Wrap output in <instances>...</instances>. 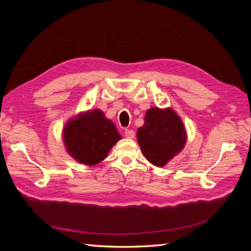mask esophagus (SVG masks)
I'll return each mask as SVG.
<instances>
[{"label": "esophagus", "instance_id": "1", "mask_svg": "<svg viewBox=\"0 0 251 251\" xmlns=\"http://www.w3.org/2000/svg\"><path fill=\"white\" fill-rule=\"evenodd\" d=\"M125 136L126 138H134L135 132L133 130H130V128H126V130L125 131Z\"/></svg>", "mask_w": 251, "mask_h": 251}]
</instances>
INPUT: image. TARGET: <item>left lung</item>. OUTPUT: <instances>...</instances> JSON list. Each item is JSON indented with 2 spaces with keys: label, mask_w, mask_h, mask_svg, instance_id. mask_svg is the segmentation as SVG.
Masks as SVG:
<instances>
[{
  "label": "left lung",
  "mask_w": 251,
  "mask_h": 251,
  "mask_svg": "<svg viewBox=\"0 0 251 251\" xmlns=\"http://www.w3.org/2000/svg\"><path fill=\"white\" fill-rule=\"evenodd\" d=\"M143 155L157 166H163L184 148L186 133L181 119L173 110L151 108L137 130Z\"/></svg>",
  "instance_id": "obj_1"
}]
</instances>
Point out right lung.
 Here are the masks:
<instances>
[{
  "mask_svg": "<svg viewBox=\"0 0 251 251\" xmlns=\"http://www.w3.org/2000/svg\"><path fill=\"white\" fill-rule=\"evenodd\" d=\"M120 138L116 126L100 110L89 111L70 120L64 128L68 153L88 165L102 161Z\"/></svg>",
  "mask_w": 251,
  "mask_h": 251,
  "instance_id": "1",
  "label": "right lung"
}]
</instances>
